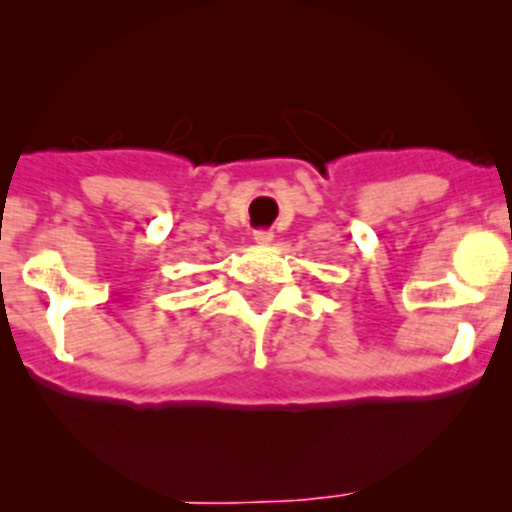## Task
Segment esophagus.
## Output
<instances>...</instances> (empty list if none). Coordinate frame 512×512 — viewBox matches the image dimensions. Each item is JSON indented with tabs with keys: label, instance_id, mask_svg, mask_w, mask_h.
Listing matches in <instances>:
<instances>
[{
	"label": "esophagus",
	"instance_id": "obj_1",
	"mask_svg": "<svg viewBox=\"0 0 512 512\" xmlns=\"http://www.w3.org/2000/svg\"><path fill=\"white\" fill-rule=\"evenodd\" d=\"M252 240H255L257 245H270V242L275 240V235H272V230H255L252 232Z\"/></svg>",
	"mask_w": 512,
	"mask_h": 512
}]
</instances>
